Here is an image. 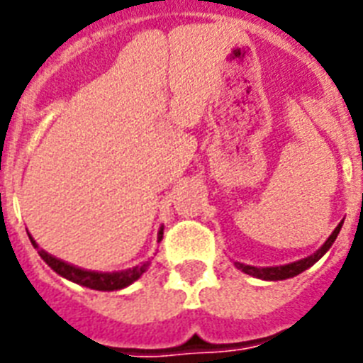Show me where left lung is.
Here are the masks:
<instances>
[{
    "instance_id": "obj_1",
    "label": "left lung",
    "mask_w": 363,
    "mask_h": 363,
    "mask_svg": "<svg viewBox=\"0 0 363 363\" xmlns=\"http://www.w3.org/2000/svg\"><path fill=\"white\" fill-rule=\"evenodd\" d=\"M342 225H343V221L337 225L336 228H334V233L328 236V240L323 243V247L319 249V251H315L313 255H310V257L303 258V260L294 262V264H286V266H277V267H255V266H245V264H240V262H236V267H238V269H242L243 273H247V275L258 277V279H264V280L291 279V277L299 275V273H303L304 269H308L310 266H313V264H315V262H318L319 258H321L323 255L328 251V249H330V245L334 243V240L337 238V234H340V228H342Z\"/></svg>"
}]
</instances>
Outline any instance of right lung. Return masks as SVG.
<instances>
[{"label": "right lung", "mask_w": 363, "mask_h": 363, "mask_svg": "<svg viewBox=\"0 0 363 363\" xmlns=\"http://www.w3.org/2000/svg\"><path fill=\"white\" fill-rule=\"evenodd\" d=\"M162 228H160V233H158V240H162ZM31 238V236H29ZM33 245H36L35 240L31 238ZM38 255L42 257V260L48 264L53 271H57L60 277L64 279L72 280L75 284L86 286V288H92V290H101V291H114V290H121L125 286L133 284L136 279L142 277V273H145V269L149 267V262H144L142 266H135L129 267V269L123 271H114V273H101V271H90V269H81V267H75L68 262L60 260V258L51 257L50 252H45L44 249L38 251Z\"/></svg>", "instance_id": "add662e5"}]
</instances>
